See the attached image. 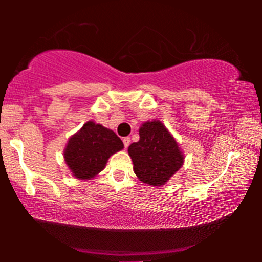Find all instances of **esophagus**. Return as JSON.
<instances>
[{
  "label": "esophagus",
  "instance_id": "1",
  "mask_svg": "<svg viewBox=\"0 0 262 262\" xmlns=\"http://www.w3.org/2000/svg\"><path fill=\"white\" fill-rule=\"evenodd\" d=\"M123 142H124V146H125V148L127 149V146L130 145V142H131V139L128 138V137H125V138L123 139Z\"/></svg>",
  "mask_w": 262,
  "mask_h": 262
}]
</instances>
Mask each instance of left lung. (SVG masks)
<instances>
[{"instance_id": "obj_1", "label": "left lung", "mask_w": 262, "mask_h": 262, "mask_svg": "<svg viewBox=\"0 0 262 262\" xmlns=\"http://www.w3.org/2000/svg\"><path fill=\"white\" fill-rule=\"evenodd\" d=\"M134 171L142 182L162 186L180 169L185 157L173 135L160 120L152 119L139 127V141L128 146Z\"/></svg>"}]
</instances>
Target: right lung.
Masks as SVG:
<instances>
[{"label": "right lung", "mask_w": 262, "mask_h": 262, "mask_svg": "<svg viewBox=\"0 0 262 262\" xmlns=\"http://www.w3.org/2000/svg\"><path fill=\"white\" fill-rule=\"evenodd\" d=\"M123 148V142L112 130L89 120L68 139L63 155L75 178L91 180L103 170L110 157Z\"/></svg>", "instance_id": "add662e5"}]
</instances>
